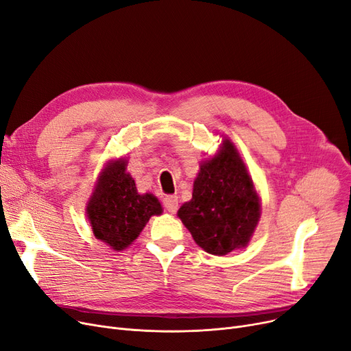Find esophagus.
I'll use <instances>...</instances> for the list:
<instances>
[{
    "label": "esophagus",
    "mask_w": 351,
    "mask_h": 351,
    "mask_svg": "<svg viewBox=\"0 0 351 351\" xmlns=\"http://www.w3.org/2000/svg\"><path fill=\"white\" fill-rule=\"evenodd\" d=\"M163 206L167 212L175 213L178 210V196L175 195H167L163 199Z\"/></svg>",
    "instance_id": "1"
}]
</instances>
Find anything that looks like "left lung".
Wrapping results in <instances>:
<instances>
[{
    "instance_id": "8db88e82",
    "label": "left lung",
    "mask_w": 351,
    "mask_h": 351,
    "mask_svg": "<svg viewBox=\"0 0 351 351\" xmlns=\"http://www.w3.org/2000/svg\"><path fill=\"white\" fill-rule=\"evenodd\" d=\"M260 199L247 167L230 141L219 154L201 165L192 199L178 217L195 242L212 255L245 247L260 219Z\"/></svg>"
}]
</instances>
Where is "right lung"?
Masks as SVG:
<instances>
[{"label": "right lung", "instance_id": "right-lung-1", "mask_svg": "<svg viewBox=\"0 0 351 351\" xmlns=\"http://www.w3.org/2000/svg\"><path fill=\"white\" fill-rule=\"evenodd\" d=\"M160 213L162 206L154 195H139L123 159L106 167L87 206L95 237L114 251L128 248L149 218Z\"/></svg>", "mask_w": 351, "mask_h": 351}]
</instances>
